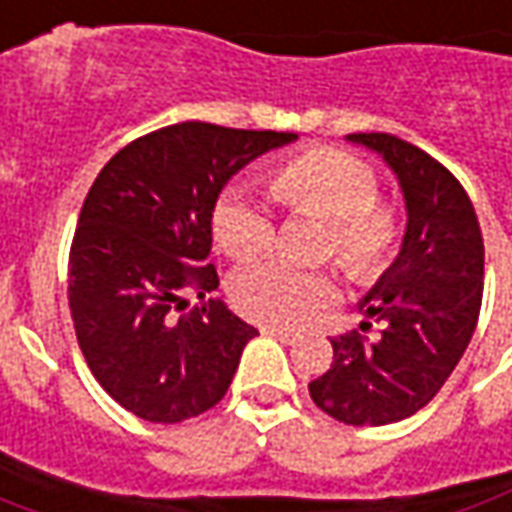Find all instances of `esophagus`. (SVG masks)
<instances>
[{
	"label": "esophagus",
	"instance_id": "1",
	"mask_svg": "<svg viewBox=\"0 0 512 512\" xmlns=\"http://www.w3.org/2000/svg\"><path fill=\"white\" fill-rule=\"evenodd\" d=\"M263 334H269V337H274V340H280V343H297V337L300 334H294V331H289V328H277V326H263Z\"/></svg>",
	"mask_w": 512,
	"mask_h": 512
}]
</instances>
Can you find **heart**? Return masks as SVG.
Instances as JSON below:
<instances>
[{
    "mask_svg": "<svg viewBox=\"0 0 512 512\" xmlns=\"http://www.w3.org/2000/svg\"><path fill=\"white\" fill-rule=\"evenodd\" d=\"M272 192L297 215L328 223L326 255L357 280L377 277L399 243L397 215L377 203V172L343 150H309L274 169ZM215 238L232 257L266 255L277 240L272 212L246 189L215 209ZM232 303L266 326H300L334 300V280L283 260L249 263L229 280Z\"/></svg>",
    "mask_w": 512,
    "mask_h": 512,
    "instance_id": "heart-1",
    "label": "heart"
}]
</instances>
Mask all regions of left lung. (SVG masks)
Returning a JSON list of instances; mask_svg holds the SVG:
<instances>
[{"instance_id": "8db88e82", "label": "left lung", "mask_w": 512, "mask_h": 512, "mask_svg": "<svg viewBox=\"0 0 512 512\" xmlns=\"http://www.w3.org/2000/svg\"><path fill=\"white\" fill-rule=\"evenodd\" d=\"M345 141L377 152L405 198V235L394 263L360 300L377 340H331L334 362L311 379L314 405L345 425H391L425 408L459 365L482 309L485 243L462 184L428 152L388 133Z\"/></svg>"}]
</instances>
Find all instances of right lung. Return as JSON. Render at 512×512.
<instances>
[{
    "label": "right lung",
    "instance_id": "1",
    "mask_svg": "<svg viewBox=\"0 0 512 512\" xmlns=\"http://www.w3.org/2000/svg\"><path fill=\"white\" fill-rule=\"evenodd\" d=\"M297 133L184 121L135 138L98 172L70 249L67 297L81 354L130 414L175 425L215 408L257 328L221 297L212 212L223 186Z\"/></svg>",
    "mask_w": 512,
    "mask_h": 512
}]
</instances>
